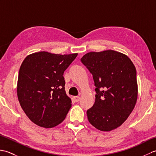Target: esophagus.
I'll return each mask as SVG.
<instances>
[{"instance_id": "34e87169", "label": "esophagus", "mask_w": 156, "mask_h": 156, "mask_svg": "<svg viewBox=\"0 0 156 156\" xmlns=\"http://www.w3.org/2000/svg\"><path fill=\"white\" fill-rule=\"evenodd\" d=\"M80 97H74V100L76 102H78L79 101H80Z\"/></svg>"}]
</instances>
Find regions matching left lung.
I'll return each mask as SVG.
<instances>
[{"instance_id": "1", "label": "left lung", "mask_w": 156, "mask_h": 156, "mask_svg": "<svg viewBox=\"0 0 156 156\" xmlns=\"http://www.w3.org/2000/svg\"><path fill=\"white\" fill-rule=\"evenodd\" d=\"M93 78L95 102L87 110L95 128L110 131L121 126L137 98V72L127 55L113 50L89 52L80 59Z\"/></svg>"}]
</instances>
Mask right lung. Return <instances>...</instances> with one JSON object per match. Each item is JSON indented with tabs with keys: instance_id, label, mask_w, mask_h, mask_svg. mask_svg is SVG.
<instances>
[{
	"instance_id": "right-lung-1",
	"label": "right lung",
	"mask_w": 156,
	"mask_h": 156,
	"mask_svg": "<svg viewBox=\"0 0 156 156\" xmlns=\"http://www.w3.org/2000/svg\"><path fill=\"white\" fill-rule=\"evenodd\" d=\"M77 55L40 51L29 55L23 62L17 97L23 111L35 124L51 128L65 119L72 101L66 95L63 75Z\"/></svg>"
}]
</instances>
